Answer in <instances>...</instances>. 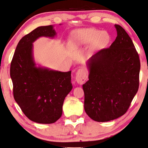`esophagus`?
Listing matches in <instances>:
<instances>
[{
  "mask_svg": "<svg viewBox=\"0 0 148 148\" xmlns=\"http://www.w3.org/2000/svg\"><path fill=\"white\" fill-rule=\"evenodd\" d=\"M87 79L86 72L83 69H80L76 73L75 81L79 84H83Z\"/></svg>",
  "mask_w": 148,
  "mask_h": 148,
  "instance_id": "34e87169",
  "label": "esophagus"
}]
</instances>
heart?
Masks as SVG:
<instances>
[{
  "label": "heart",
  "mask_w": 148,
  "mask_h": 148,
  "mask_svg": "<svg viewBox=\"0 0 148 148\" xmlns=\"http://www.w3.org/2000/svg\"><path fill=\"white\" fill-rule=\"evenodd\" d=\"M110 41V36L104 31L93 28L79 29L72 31L69 37V43L72 47H79L92 43L94 49H101Z\"/></svg>",
  "instance_id": "obj_1"
}]
</instances>
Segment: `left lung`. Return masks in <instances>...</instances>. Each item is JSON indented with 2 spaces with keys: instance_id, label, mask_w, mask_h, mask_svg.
Segmentation results:
<instances>
[{
  "instance_id": "8db88e82",
  "label": "left lung",
  "mask_w": 148,
  "mask_h": 148,
  "mask_svg": "<svg viewBox=\"0 0 148 148\" xmlns=\"http://www.w3.org/2000/svg\"><path fill=\"white\" fill-rule=\"evenodd\" d=\"M110 48L86 62L88 79L83 85L84 108L97 122H107L127 112L139 87L140 62L132 40L121 26Z\"/></svg>"
}]
</instances>
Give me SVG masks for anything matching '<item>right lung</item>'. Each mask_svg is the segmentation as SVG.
<instances>
[{"label":"right lung","mask_w":148,"mask_h":148,"mask_svg":"<svg viewBox=\"0 0 148 148\" xmlns=\"http://www.w3.org/2000/svg\"><path fill=\"white\" fill-rule=\"evenodd\" d=\"M56 35L54 25L38 27L19 40L10 65L15 101L29 119L41 124L59 119L65 97L73 88L71 71L37 66L34 60L33 43Z\"/></svg>","instance_id":"add662e5"}]
</instances>
